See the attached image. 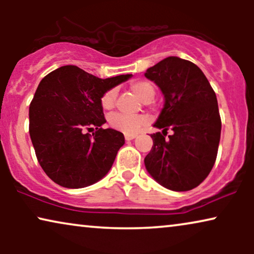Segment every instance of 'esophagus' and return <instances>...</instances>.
Wrapping results in <instances>:
<instances>
[{"instance_id": "esophagus-1", "label": "esophagus", "mask_w": 254, "mask_h": 254, "mask_svg": "<svg viewBox=\"0 0 254 254\" xmlns=\"http://www.w3.org/2000/svg\"><path fill=\"white\" fill-rule=\"evenodd\" d=\"M135 137H136V135H135V134H126V135H125V138H126V141H130Z\"/></svg>"}]
</instances>
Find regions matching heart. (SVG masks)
<instances>
[{"label": "heart", "instance_id": "obj_1", "mask_svg": "<svg viewBox=\"0 0 254 254\" xmlns=\"http://www.w3.org/2000/svg\"><path fill=\"white\" fill-rule=\"evenodd\" d=\"M129 88L137 98L145 104L154 99L156 89L154 83L148 79H137L130 83ZM117 90L112 88L104 92L100 98V106L104 111H111L116 105ZM145 119L141 116H126L123 113H114L109 117V125L113 129L123 131L125 134H135L143 126Z\"/></svg>", "mask_w": 254, "mask_h": 254}]
</instances>
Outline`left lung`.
I'll return each mask as SVG.
<instances>
[{
	"mask_svg": "<svg viewBox=\"0 0 254 254\" xmlns=\"http://www.w3.org/2000/svg\"><path fill=\"white\" fill-rule=\"evenodd\" d=\"M161 89L164 106L151 135L152 148L144 165L165 189L185 192L199 186L213 169L221 137L216 95L202 70L193 62L169 57L145 71ZM174 131L165 138L167 130Z\"/></svg>",
	"mask_w": 254,
	"mask_h": 254,
	"instance_id": "8db88e82",
	"label": "left lung"
}]
</instances>
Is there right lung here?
Returning <instances> with one entry per match:
<instances>
[{
  "label": "right lung",
  "instance_id": "right-lung-1",
  "mask_svg": "<svg viewBox=\"0 0 254 254\" xmlns=\"http://www.w3.org/2000/svg\"><path fill=\"white\" fill-rule=\"evenodd\" d=\"M131 77H96L76 65L45 76L30 104V137L45 173L67 189H82L104 178L112 168L124 134L106 123L100 98ZM96 128L90 135L86 130Z\"/></svg>",
  "mask_w": 254,
  "mask_h": 254
}]
</instances>
